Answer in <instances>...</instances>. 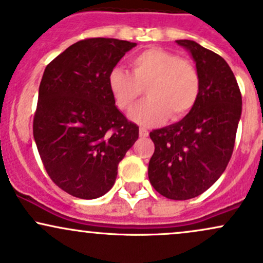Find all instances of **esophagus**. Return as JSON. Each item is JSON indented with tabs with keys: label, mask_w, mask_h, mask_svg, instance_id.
Listing matches in <instances>:
<instances>
[{
	"label": "esophagus",
	"mask_w": 263,
	"mask_h": 263,
	"mask_svg": "<svg viewBox=\"0 0 263 263\" xmlns=\"http://www.w3.org/2000/svg\"><path fill=\"white\" fill-rule=\"evenodd\" d=\"M148 131H147L146 128L144 127H140V137L141 138H146V137H148Z\"/></svg>",
	"instance_id": "esophagus-1"
}]
</instances>
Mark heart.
Returning <instances> with one entry per match:
<instances>
[{
	"label": "heart",
	"instance_id": "1",
	"mask_svg": "<svg viewBox=\"0 0 263 263\" xmlns=\"http://www.w3.org/2000/svg\"><path fill=\"white\" fill-rule=\"evenodd\" d=\"M131 73L115 68L108 75V89L116 106L131 110L147 87L148 99L135 107L129 117L141 125H155L183 119L197 104L200 75L189 60L162 48H149L129 62Z\"/></svg>",
	"mask_w": 263,
	"mask_h": 263
}]
</instances>
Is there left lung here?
Returning <instances> with one entry per match:
<instances>
[{"label": "left lung", "mask_w": 263, "mask_h": 263, "mask_svg": "<svg viewBox=\"0 0 263 263\" xmlns=\"http://www.w3.org/2000/svg\"><path fill=\"white\" fill-rule=\"evenodd\" d=\"M176 42L195 62L200 93L184 119L149 134L155 153L148 164V178L163 197L186 200L203 194L228 167L242 99L236 78L221 57L194 41Z\"/></svg>", "instance_id": "8db88e82"}]
</instances>
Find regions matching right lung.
Listing matches in <instances>:
<instances>
[{"instance_id": "add662e5", "label": "right lung", "mask_w": 263, "mask_h": 263, "mask_svg": "<svg viewBox=\"0 0 263 263\" xmlns=\"http://www.w3.org/2000/svg\"><path fill=\"white\" fill-rule=\"evenodd\" d=\"M136 43L115 38L77 42L45 68L33 136L45 171L60 189L96 199L112 188L117 165L138 126L115 105L108 75Z\"/></svg>"}]
</instances>
